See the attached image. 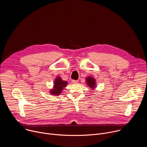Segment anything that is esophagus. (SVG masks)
I'll use <instances>...</instances> for the list:
<instances>
[{
    "instance_id": "1",
    "label": "esophagus",
    "mask_w": 147,
    "mask_h": 147,
    "mask_svg": "<svg viewBox=\"0 0 147 147\" xmlns=\"http://www.w3.org/2000/svg\"><path fill=\"white\" fill-rule=\"evenodd\" d=\"M71 82H72V83H73V84H76V83H77V82H78V81H77V80H73L71 81Z\"/></svg>"
}]
</instances>
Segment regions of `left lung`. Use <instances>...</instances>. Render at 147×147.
<instances>
[{"mask_svg": "<svg viewBox=\"0 0 147 147\" xmlns=\"http://www.w3.org/2000/svg\"><path fill=\"white\" fill-rule=\"evenodd\" d=\"M86 81L87 84L89 86V87H91L92 89L94 88L95 87V80L94 78H93L92 77H87V78H86Z\"/></svg>", "mask_w": 147, "mask_h": 147, "instance_id": "left-lung-1", "label": "left lung"}]
</instances>
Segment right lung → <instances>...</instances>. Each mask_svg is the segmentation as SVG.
<instances>
[{"label":"right lung","instance_id":"right-lung-1","mask_svg":"<svg viewBox=\"0 0 147 147\" xmlns=\"http://www.w3.org/2000/svg\"><path fill=\"white\" fill-rule=\"evenodd\" d=\"M67 84V81L62 80L61 77H57L54 82V87L53 89L51 91V93L52 95H59L61 92L62 90L66 87Z\"/></svg>","mask_w":147,"mask_h":147}]
</instances>
